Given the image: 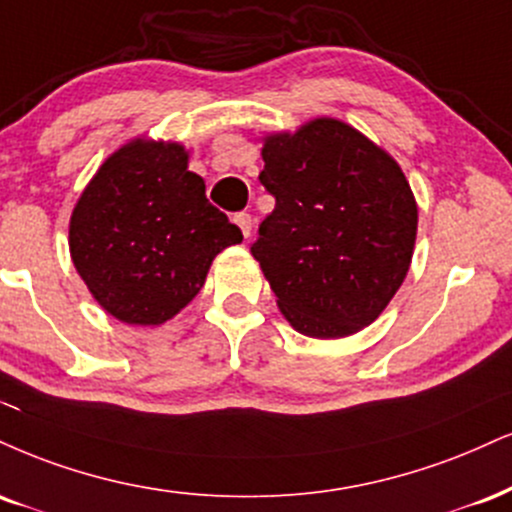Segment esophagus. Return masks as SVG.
Returning <instances> with one entry per match:
<instances>
[{
    "label": "esophagus",
    "mask_w": 512,
    "mask_h": 512,
    "mask_svg": "<svg viewBox=\"0 0 512 512\" xmlns=\"http://www.w3.org/2000/svg\"><path fill=\"white\" fill-rule=\"evenodd\" d=\"M238 224V229L243 231V236L245 238H250V233H252V217L248 212H240V214H236V219H233Z\"/></svg>",
    "instance_id": "34e87169"
}]
</instances>
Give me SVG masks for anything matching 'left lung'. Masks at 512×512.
I'll list each match as a JSON object with an SVG mask.
<instances>
[{
  "label": "left lung",
  "mask_w": 512,
  "mask_h": 512,
  "mask_svg": "<svg viewBox=\"0 0 512 512\" xmlns=\"http://www.w3.org/2000/svg\"><path fill=\"white\" fill-rule=\"evenodd\" d=\"M274 212L250 245L281 315L300 334L343 338L377 319L405 281L417 202L384 147L319 116L262 138Z\"/></svg>",
  "instance_id": "obj_1"
}]
</instances>
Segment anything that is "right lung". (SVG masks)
Instances as JSON below:
<instances>
[{
    "label": "right lung",
    "instance_id": "add662e5",
    "mask_svg": "<svg viewBox=\"0 0 512 512\" xmlns=\"http://www.w3.org/2000/svg\"><path fill=\"white\" fill-rule=\"evenodd\" d=\"M240 240L174 140L121 145L80 193L69 224L73 267L92 298L135 326L176 317L205 286L214 257Z\"/></svg>",
    "mask_w": 512,
    "mask_h": 512
}]
</instances>
